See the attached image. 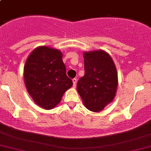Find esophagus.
I'll return each mask as SVG.
<instances>
[{"instance_id":"34e87169","label":"esophagus","mask_w":151,"mask_h":151,"mask_svg":"<svg viewBox=\"0 0 151 151\" xmlns=\"http://www.w3.org/2000/svg\"><path fill=\"white\" fill-rule=\"evenodd\" d=\"M73 86H76V83H77V78H73Z\"/></svg>"}]
</instances>
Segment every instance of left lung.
<instances>
[{
  "label": "left lung",
  "mask_w": 151,
  "mask_h": 151,
  "mask_svg": "<svg viewBox=\"0 0 151 151\" xmlns=\"http://www.w3.org/2000/svg\"><path fill=\"white\" fill-rule=\"evenodd\" d=\"M85 75L77 91L87 109L99 112L112 102L117 88V73L112 58L103 51L85 52Z\"/></svg>",
  "instance_id": "obj_1"
}]
</instances>
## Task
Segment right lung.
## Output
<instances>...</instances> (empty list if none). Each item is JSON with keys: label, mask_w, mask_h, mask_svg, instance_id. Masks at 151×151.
<instances>
[{"label": "right lung", "mask_w": 151, "mask_h": 151, "mask_svg": "<svg viewBox=\"0 0 151 151\" xmlns=\"http://www.w3.org/2000/svg\"><path fill=\"white\" fill-rule=\"evenodd\" d=\"M24 77L33 100L46 109H53L73 86L60 51L46 46L38 47L30 54L24 68Z\"/></svg>", "instance_id": "obj_1"}]
</instances>
